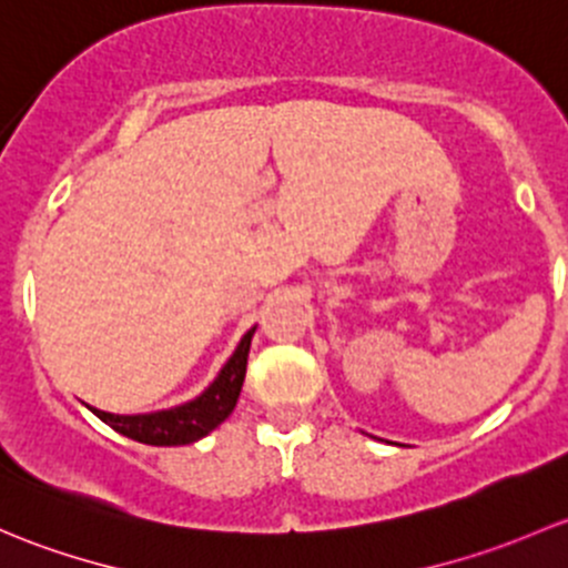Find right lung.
<instances>
[{"instance_id":"right-lung-1","label":"right lung","mask_w":568,"mask_h":568,"mask_svg":"<svg viewBox=\"0 0 568 568\" xmlns=\"http://www.w3.org/2000/svg\"><path fill=\"white\" fill-rule=\"evenodd\" d=\"M254 331L256 327H251L241 338L235 355L226 361L215 383L202 396H196L194 402H189V405L148 415H114L95 410V407H90V410L103 424H109L111 429L131 437V440L148 443V446H189V443L213 432L219 424H224L232 410H235L245 379V364H248V347Z\"/></svg>"}]
</instances>
